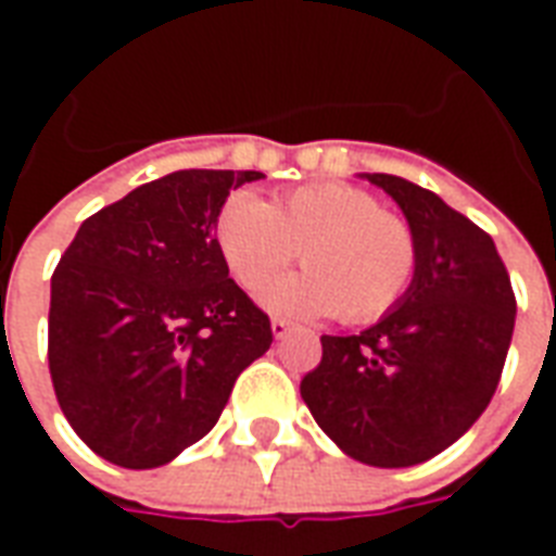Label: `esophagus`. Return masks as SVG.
<instances>
[{
    "mask_svg": "<svg viewBox=\"0 0 556 556\" xmlns=\"http://www.w3.org/2000/svg\"><path fill=\"white\" fill-rule=\"evenodd\" d=\"M291 330H294V325L286 321V318H274V321H270V333H274V339H286Z\"/></svg>",
    "mask_w": 556,
    "mask_h": 556,
    "instance_id": "obj_1",
    "label": "esophagus"
}]
</instances>
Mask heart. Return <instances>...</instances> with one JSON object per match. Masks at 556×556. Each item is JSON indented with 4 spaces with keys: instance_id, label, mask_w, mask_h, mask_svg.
Instances as JSON below:
<instances>
[{
    "instance_id": "1",
    "label": "heart",
    "mask_w": 556,
    "mask_h": 556,
    "mask_svg": "<svg viewBox=\"0 0 556 556\" xmlns=\"http://www.w3.org/2000/svg\"><path fill=\"white\" fill-rule=\"evenodd\" d=\"M217 243L229 274L262 289L301 250L306 270L267 286V309L333 315L363 325L393 309L417 270V241L405 219L351 184H303L274 205L250 190L226 199Z\"/></svg>"
}]
</instances>
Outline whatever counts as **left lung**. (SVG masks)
Segmentation results:
<instances>
[{
  "label": "left lung",
  "mask_w": 556,
  "mask_h": 556,
  "mask_svg": "<svg viewBox=\"0 0 556 556\" xmlns=\"http://www.w3.org/2000/svg\"><path fill=\"white\" fill-rule=\"evenodd\" d=\"M408 219L417 270L357 337H321L301 396L339 450L372 467L429 462L489 408L513 342L515 294L497 247L441 195L363 172Z\"/></svg>",
  "instance_id": "1"
}]
</instances>
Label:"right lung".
Here are the masks:
<instances>
[{"label": "right lung", "instance_id": "1", "mask_svg": "<svg viewBox=\"0 0 556 556\" xmlns=\"http://www.w3.org/2000/svg\"><path fill=\"white\" fill-rule=\"evenodd\" d=\"M262 172L181 169L79 226L50 282V375L83 443L130 470L217 426L270 321L229 279L219 207Z\"/></svg>", "mask_w": 556, "mask_h": 556}]
</instances>
